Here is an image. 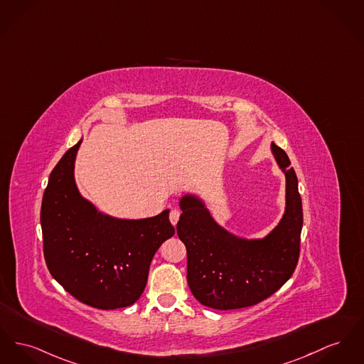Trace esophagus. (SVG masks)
I'll list each match as a JSON object with an SVG mask.
<instances>
[{"label":"esophagus","instance_id":"esophagus-1","mask_svg":"<svg viewBox=\"0 0 364 364\" xmlns=\"http://www.w3.org/2000/svg\"><path fill=\"white\" fill-rule=\"evenodd\" d=\"M169 218H171V223L173 225H176L177 224V221H178V218H180V212L178 210H171V214H169Z\"/></svg>","mask_w":364,"mask_h":364}]
</instances>
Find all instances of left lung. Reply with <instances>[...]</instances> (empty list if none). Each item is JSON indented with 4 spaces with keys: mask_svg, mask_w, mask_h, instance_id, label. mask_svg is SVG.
<instances>
[{
    "mask_svg": "<svg viewBox=\"0 0 364 364\" xmlns=\"http://www.w3.org/2000/svg\"><path fill=\"white\" fill-rule=\"evenodd\" d=\"M286 178V206L278 225L262 237L237 236L221 227L196 193L178 199L177 235L187 247V282L202 305L228 311L256 305L293 275L299 257L302 203L287 154L271 143Z\"/></svg>",
    "mask_w": 364,
    "mask_h": 364,
    "instance_id": "obj_1",
    "label": "left lung"
}]
</instances>
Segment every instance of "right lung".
Segmentation results:
<instances>
[{"label": "right lung", "instance_id": "right-lung-1", "mask_svg": "<svg viewBox=\"0 0 364 364\" xmlns=\"http://www.w3.org/2000/svg\"><path fill=\"white\" fill-rule=\"evenodd\" d=\"M82 139L50 173L41 206L43 256L65 291L99 309L125 308L140 299L151 261L174 235L169 209L147 218H118L99 212L75 183Z\"/></svg>", "mask_w": 364, "mask_h": 364}]
</instances>
